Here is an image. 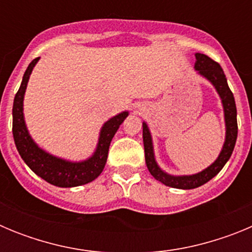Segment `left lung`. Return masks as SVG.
Listing matches in <instances>:
<instances>
[{
  "instance_id": "left-lung-1",
  "label": "left lung",
  "mask_w": 252,
  "mask_h": 252,
  "mask_svg": "<svg viewBox=\"0 0 252 252\" xmlns=\"http://www.w3.org/2000/svg\"><path fill=\"white\" fill-rule=\"evenodd\" d=\"M195 70L199 72V74L206 77L211 83L215 86L218 94L222 99L224 110V121H226V141H224L223 149L218 159L213 162L212 165L204 169L203 171L194 175H184V177H173L161 170L158 166L155 158H154L153 142H151L150 131L148 126L144 122L142 124V139H144V149H145V161L150 174L159 182H161L165 186L171 187V188L178 189H193L203 186L207 182L212 179L213 177L221 171L224 164L228 161L231 158L233 148H235L236 139H237V110H236L235 97L231 92L230 87L227 84L226 75L223 73V69L221 65L211 59L207 55L197 53L195 54Z\"/></svg>"
}]
</instances>
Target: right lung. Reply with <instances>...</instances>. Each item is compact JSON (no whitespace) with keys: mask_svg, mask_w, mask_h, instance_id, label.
I'll return each mask as SVG.
<instances>
[{"mask_svg":"<svg viewBox=\"0 0 252 252\" xmlns=\"http://www.w3.org/2000/svg\"><path fill=\"white\" fill-rule=\"evenodd\" d=\"M37 60L39 58H35L29 64L24 78H22L21 86L13 99L12 133L17 151L21 155L22 160L26 162V165L34 171L35 174L43 178L44 180L53 186L70 188V187H78L90 183L98 177L103 170L112 137L119 130L120 125L127 117L128 112L120 113L103 125L101 135H99L97 150L93 154V157L86 161H65V160L45 153L32 141L29 135L25 121H24V112H22V102H24V94H25L29 77H30L35 64L37 63Z\"/></svg>","mask_w":252,"mask_h":252,"instance_id":"add662e5","label":"right lung"}]
</instances>
